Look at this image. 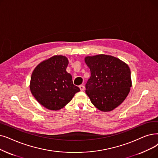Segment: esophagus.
<instances>
[{"mask_svg":"<svg viewBox=\"0 0 158 158\" xmlns=\"http://www.w3.org/2000/svg\"><path fill=\"white\" fill-rule=\"evenodd\" d=\"M79 88H80L81 91H84L85 90V86L83 85H80Z\"/></svg>","mask_w":158,"mask_h":158,"instance_id":"1","label":"esophagus"}]
</instances>
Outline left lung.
<instances>
[{
  "instance_id": "8db88e82",
  "label": "left lung",
  "mask_w": 158,
  "mask_h": 158,
  "mask_svg": "<svg viewBox=\"0 0 158 158\" xmlns=\"http://www.w3.org/2000/svg\"><path fill=\"white\" fill-rule=\"evenodd\" d=\"M85 61L91 73L86 93L92 103L102 112L113 110L124 101L132 86L128 65L105 54L86 56Z\"/></svg>"
}]
</instances>
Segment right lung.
<instances>
[{"instance_id": "obj_1", "label": "right lung", "mask_w": 158, "mask_h": 158, "mask_svg": "<svg viewBox=\"0 0 158 158\" xmlns=\"http://www.w3.org/2000/svg\"><path fill=\"white\" fill-rule=\"evenodd\" d=\"M68 59L57 55L40 63L33 70L30 88L39 103L51 110H59L80 91L66 72Z\"/></svg>"}]
</instances>
